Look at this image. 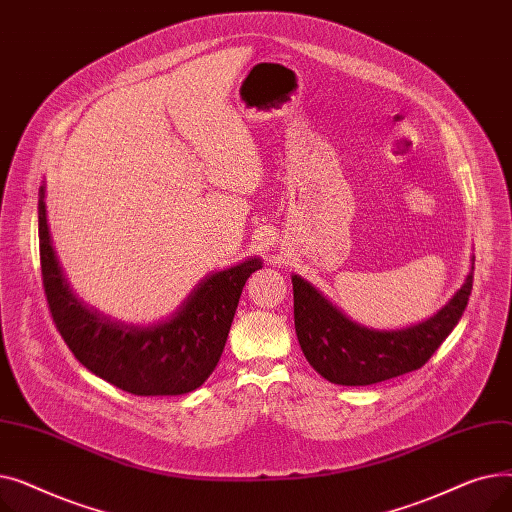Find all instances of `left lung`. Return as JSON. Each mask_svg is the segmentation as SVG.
Returning a JSON list of instances; mask_svg holds the SVG:
<instances>
[{"instance_id": "1", "label": "left lung", "mask_w": 512, "mask_h": 512, "mask_svg": "<svg viewBox=\"0 0 512 512\" xmlns=\"http://www.w3.org/2000/svg\"><path fill=\"white\" fill-rule=\"evenodd\" d=\"M473 288V267L450 303L423 324L396 332L367 330L292 276L294 328L307 361L332 384L369 386L423 367L459 324Z\"/></svg>"}]
</instances>
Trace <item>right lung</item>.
Wrapping results in <instances>:
<instances>
[{"label":"right lung","mask_w":512,"mask_h":512,"mask_svg":"<svg viewBox=\"0 0 512 512\" xmlns=\"http://www.w3.org/2000/svg\"><path fill=\"white\" fill-rule=\"evenodd\" d=\"M39 257L49 313L74 357L101 380L137 396L186 394L209 378L226 346L242 286L261 267L259 259H249L205 278L170 319L155 326L114 324L70 294L49 242L43 188Z\"/></svg>","instance_id":"1"}]
</instances>
